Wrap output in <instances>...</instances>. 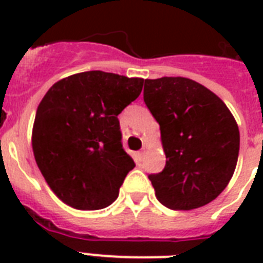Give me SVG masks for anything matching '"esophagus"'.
Listing matches in <instances>:
<instances>
[{
    "mask_svg": "<svg viewBox=\"0 0 263 263\" xmlns=\"http://www.w3.org/2000/svg\"><path fill=\"white\" fill-rule=\"evenodd\" d=\"M143 156H144V152H138L136 153V161H142L143 160Z\"/></svg>",
    "mask_w": 263,
    "mask_h": 263,
    "instance_id": "34e87169",
    "label": "esophagus"
}]
</instances>
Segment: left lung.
I'll use <instances>...</instances> for the list:
<instances>
[{
	"label": "left lung",
	"instance_id": "obj_1",
	"mask_svg": "<svg viewBox=\"0 0 263 263\" xmlns=\"http://www.w3.org/2000/svg\"><path fill=\"white\" fill-rule=\"evenodd\" d=\"M143 99L160 124L164 171L150 175L157 199L173 210H192L214 200L232 179L240 134L222 99L195 80H144Z\"/></svg>",
	"mask_w": 263,
	"mask_h": 263
}]
</instances>
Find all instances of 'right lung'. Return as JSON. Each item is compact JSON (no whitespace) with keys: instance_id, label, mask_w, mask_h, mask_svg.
I'll return each mask as SVG.
<instances>
[{"instance_id":"1","label":"right lung","mask_w":263,"mask_h":263,"mask_svg":"<svg viewBox=\"0 0 263 263\" xmlns=\"http://www.w3.org/2000/svg\"><path fill=\"white\" fill-rule=\"evenodd\" d=\"M143 79L102 71L59 80L39 103L32 152L57 198L99 210L119 196L135 162L124 152L117 116L142 92Z\"/></svg>"}]
</instances>
